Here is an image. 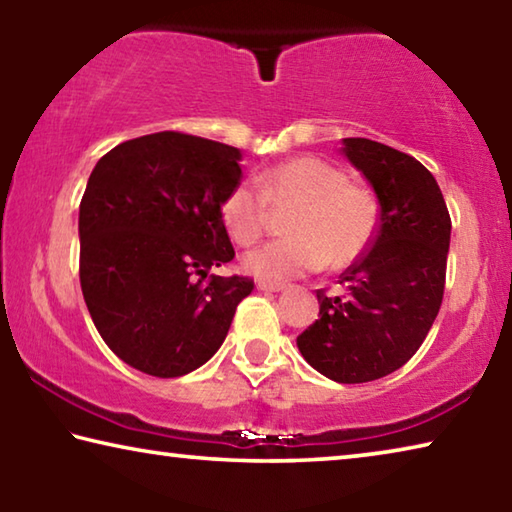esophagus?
Returning <instances> with one entry per match:
<instances>
[{
	"instance_id": "esophagus-1",
	"label": "esophagus",
	"mask_w": 512,
	"mask_h": 512,
	"mask_svg": "<svg viewBox=\"0 0 512 512\" xmlns=\"http://www.w3.org/2000/svg\"><path fill=\"white\" fill-rule=\"evenodd\" d=\"M257 289H262V291H282L284 284H280V282H268V280H259V282H257Z\"/></svg>"
}]
</instances>
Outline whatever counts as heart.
<instances>
[{"label": "heart", "instance_id": "b5f03b06", "mask_svg": "<svg viewBox=\"0 0 512 512\" xmlns=\"http://www.w3.org/2000/svg\"><path fill=\"white\" fill-rule=\"evenodd\" d=\"M257 187L237 183L223 196L221 221L237 246L262 239L271 210L291 212L289 237L271 241L244 257V268L268 282L314 273L325 264L348 268L368 253L379 228V201L368 187L350 183L334 164L300 155L273 164L257 176Z\"/></svg>", "mask_w": 512, "mask_h": 512}]
</instances>
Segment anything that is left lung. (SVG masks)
<instances>
[{
	"label": "left lung",
	"instance_id": "8db88e82",
	"mask_svg": "<svg viewBox=\"0 0 512 512\" xmlns=\"http://www.w3.org/2000/svg\"><path fill=\"white\" fill-rule=\"evenodd\" d=\"M343 153L379 198L375 241L339 277L341 293L318 289V320L298 336L309 366L339 384L391 375L427 339L445 293L452 219L431 171L409 153L345 137Z\"/></svg>",
	"mask_w": 512,
	"mask_h": 512
}]
</instances>
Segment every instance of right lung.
<instances>
[{
	"label": "right lung",
	"mask_w": 512,
	"mask_h": 512,
	"mask_svg": "<svg viewBox=\"0 0 512 512\" xmlns=\"http://www.w3.org/2000/svg\"><path fill=\"white\" fill-rule=\"evenodd\" d=\"M235 146L180 131L121 142L81 198L79 275L101 339L171 379L203 366L255 282L210 275L235 257L221 201L241 183Z\"/></svg>",
	"instance_id": "right-lung-1"
}]
</instances>
